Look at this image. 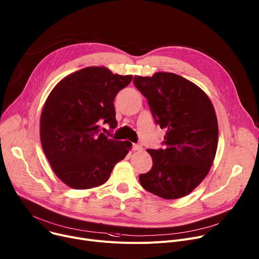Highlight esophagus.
Returning a JSON list of instances; mask_svg holds the SVG:
<instances>
[{
    "label": "esophagus",
    "instance_id": "34e87169",
    "mask_svg": "<svg viewBox=\"0 0 259 259\" xmlns=\"http://www.w3.org/2000/svg\"><path fill=\"white\" fill-rule=\"evenodd\" d=\"M143 148H142V146H140V145H136V144H134L133 146H132V150L134 151V152H137V151H141Z\"/></svg>",
    "mask_w": 259,
    "mask_h": 259
}]
</instances>
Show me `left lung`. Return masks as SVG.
<instances>
[{
	"mask_svg": "<svg viewBox=\"0 0 259 259\" xmlns=\"http://www.w3.org/2000/svg\"><path fill=\"white\" fill-rule=\"evenodd\" d=\"M133 83L166 131L164 149L147 150L153 165L140 182L165 200L185 197L207 176L215 157L219 126L212 103L198 85L174 73L134 76Z\"/></svg>",
	"mask_w": 259,
	"mask_h": 259,
	"instance_id": "obj_1",
	"label": "left lung"
}]
</instances>
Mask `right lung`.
I'll return each mask as SVG.
<instances>
[{
  "label": "right lung",
  "instance_id": "add662e5",
  "mask_svg": "<svg viewBox=\"0 0 259 259\" xmlns=\"http://www.w3.org/2000/svg\"><path fill=\"white\" fill-rule=\"evenodd\" d=\"M132 78L105 66H88L64 77L48 96L40 143L52 169L67 186L90 189L104 184L129 153L131 143L108 139L100 125L115 128L113 101Z\"/></svg>",
  "mask_w": 259,
  "mask_h": 259
}]
</instances>
